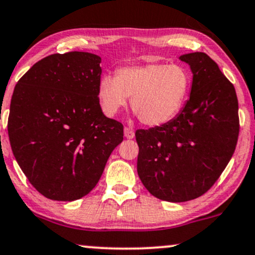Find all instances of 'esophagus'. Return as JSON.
Here are the masks:
<instances>
[{"label":"esophagus","mask_w":255,"mask_h":255,"mask_svg":"<svg viewBox=\"0 0 255 255\" xmlns=\"http://www.w3.org/2000/svg\"><path fill=\"white\" fill-rule=\"evenodd\" d=\"M125 136L127 137V139H133V137L135 136V133H134V130L131 129V128L126 127L125 128Z\"/></svg>","instance_id":"34e87169"}]
</instances>
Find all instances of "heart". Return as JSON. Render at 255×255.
<instances>
[{
    "mask_svg": "<svg viewBox=\"0 0 255 255\" xmlns=\"http://www.w3.org/2000/svg\"><path fill=\"white\" fill-rule=\"evenodd\" d=\"M191 73L182 64L149 63L124 66L115 77L103 75L98 82V100L108 116L131 109L143 125L161 126L172 121L188 100Z\"/></svg>",
    "mask_w": 255,
    "mask_h": 255,
    "instance_id": "b5f03b06",
    "label": "heart"
}]
</instances>
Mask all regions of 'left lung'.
Masks as SVG:
<instances>
[{
  "instance_id": "left-lung-1",
  "label": "left lung",
  "mask_w": 255,
  "mask_h": 255,
  "mask_svg": "<svg viewBox=\"0 0 255 255\" xmlns=\"http://www.w3.org/2000/svg\"><path fill=\"white\" fill-rule=\"evenodd\" d=\"M194 73L190 98L167 124L135 131L137 174L149 194L167 202L204 195L219 179L238 142L235 88L208 54L180 56Z\"/></svg>"
}]
</instances>
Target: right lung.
Returning a JSON list of instances; mask_svg holds the SVG:
<instances>
[{"mask_svg":"<svg viewBox=\"0 0 255 255\" xmlns=\"http://www.w3.org/2000/svg\"><path fill=\"white\" fill-rule=\"evenodd\" d=\"M100 63L88 52L51 54L15 85L8 118L11 151L29 183L53 201L88 195L124 140V125L101 109Z\"/></svg>","mask_w":255,"mask_h":255,"instance_id":"obj_1","label":"right lung"}]
</instances>
